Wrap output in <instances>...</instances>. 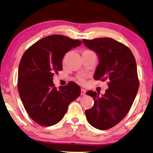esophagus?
Returning <instances> with one entry per match:
<instances>
[{"mask_svg":"<svg viewBox=\"0 0 153 153\" xmlns=\"http://www.w3.org/2000/svg\"><path fill=\"white\" fill-rule=\"evenodd\" d=\"M85 94H86V91H85L84 89H81V95H82V96H85Z\"/></svg>","mask_w":153,"mask_h":153,"instance_id":"esophagus-1","label":"esophagus"}]
</instances>
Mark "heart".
Segmentation results:
<instances>
[{
    "mask_svg": "<svg viewBox=\"0 0 153 153\" xmlns=\"http://www.w3.org/2000/svg\"><path fill=\"white\" fill-rule=\"evenodd\" d=\"M78 80L82 83H84L85 82V76H83V75H80V76H78Z\"/></svg>",
    "mask_w": 153,
    "mask_h": 153,
    "instance_id": "b5f03b06",
    "label": "heart"
}]
</instances>
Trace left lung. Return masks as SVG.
I'll return each instance as SVG.
<instances>
[{"label": "left lung", "mask_w": 153, "mask_h": 153, "mask_svg": "<svg viewBox=\"0 0 153 153\" xmlns=\"http://www.w3.org/2000/svg\"><path fill=\"white\" fill-rule=\"evenodd\" d=\"M87 48L99 58L94 78L108 81L103 95L87 91L94 101L86 110L88 123L98 129L106 130L117 125L129 113L139 87L135 58L129 48L110 38L82 40Z\"/></svg>", "instance_id": "left-lung-1"}]
</instances>
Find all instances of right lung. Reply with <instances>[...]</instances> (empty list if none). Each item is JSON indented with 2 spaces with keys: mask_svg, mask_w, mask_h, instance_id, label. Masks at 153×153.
I'll return each instance as SVG.
<instances>
[{
  "mask_svg": "<svg viewBox=\"0 0 153 153\" xmlns=\"http://www.w3.org/2000/svg\"><path fill=\"white\" fill-rule=\"evenodd\" d=\"M82 44L62 35L47 36L25 51L18 70L17 87L26 113L33 121L50 127L58 123L68 105L80 95L78 85L70 82L59 89L53 76L62 71L66 52Z\"/></svg>",
  "mask_w": 153,
  "mask_h": 153,
  "instance_id": "obj_1",
  "label": "right lung"
}]
</instances>
